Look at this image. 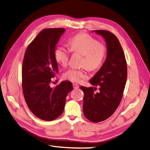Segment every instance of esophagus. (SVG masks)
<instances>
[{"label": "esophagus", "mask_w": 150, "mask_h": 150, "mask_svg": "<svg viewBox=\"0 0 150 150\" xmlns=\"http://www.w3.org/2000/svg\"><path fill=\"white\" fill-rule=\"evenodd\" d=\"M73 87H74V89H77L79 87V86L78 85V84H76V83H74V84H73Z\"/></svg>", "instance_id": "34e87169"}]
</instances>
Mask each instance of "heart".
<instances>
[{"label": "heart", "mask_w": 150, "mask_h": 150, "mask_svg": "<svg viewBox=\"0 0 150 150\" xmlns=\"http://www.w3.org/2000/svg\"><path fill=\"white\" fill-rule=\"evenodd\" d=\"M68 45L71 52L83 55L82 65L86 67L88 70H98L104 63L107 52L106 46L99 44L98 40L88 34H77L69 40ZM70 50L62 45L57 46L55 49L54 57L59 64L65 66L67 64ZM85 69H69L63 76L65 79L72 82H79L82 79L87 77Z\"/></svg>", "instance_id": "heart-1"}]
</instances>
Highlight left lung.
I'll return each mask as SVG.
<instances>
[{"label": "left lung", "mask_w": 150, "mask_h": 150, "mask_svg": "<svg viewBox=\"0 0 150 150\" xmlns=\"http://www.w3.org/2000/svg\"><path fill=\"white\" fill-rule=\"evenodd\" d=\"M101 35L106 45V58L101 68L92 78L91 85L96 87H80L84 93L83 112L91 122H99L108 118L121 101L127 76L124 52L117 37L106 30H93Z\"/></svg>", "instance_id": "1"}]
</instances>
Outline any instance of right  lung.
Listing matches in <instances>:
<instances>
[{"label":"right lung","mask_w":150,"mask_h":150,"mask_svg":"<svg viewBox=\"0 0 150 150\" xmlns=\"http://www.w3.org/2000/svg\"><path fill=\"white\" fill-rule=\"evenodd\" d=\"M64 28H46L38 34L26 49L22 67V88L30 111L36 117L51 121L63 112L67 94L72 91L70 81L50 87L58 73L54 50Z\"/></svg>","instance_id":"add662e5"}]
</instances>
